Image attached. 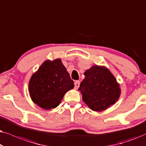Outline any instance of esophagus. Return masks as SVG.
Returning a JSON list of instances; mask_svg holds the SVG:
<instances>
[{"instance_id": "obj_1", "label": "esophagus", "mask_w": 146, "mask_h": 146, "mask_svg": "<svg viewBox=\"0 0 146 146\" xmlns=\"http://www.w3.org/2000/svg\"><path fill=\"white\" fill-rule=\"evenodd\" d=\"M74 85H75V88L77 89L79 87V85H80V81H75V83H74Z\"/></svg>"}]
</instances>
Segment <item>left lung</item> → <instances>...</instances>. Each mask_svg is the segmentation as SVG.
Masks as SVG:
<instances>
[{
  "instance_id": "1",
  "label": "left lung",
  "mask_w": 146,
  "mask_h": 146,
  "mask_svg": "<svg viewBox=\"0 0 146 146\" xmlns=\"http://www.w3.org/2000/svg\"><path fill=\"white\" fill-rule=\"evenodd\" d=\"M79 90L83 102L91 110L101 111L114 104L119 98V85L111 72L104 67L93 66L85 72Z\"/></svg>"
}]
</instances>
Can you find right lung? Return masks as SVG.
Wrapping results in <instances>:
<instances>
[{"mask_svg":"<svg viewBox=\"0 0 146 146\" xmlns=\"http://www.w3.org/2000/svg\"><path fill=\"white\" fill-rule=\"evenodd\" d=\"M74 83L59 59L46 61L29 81V91L33 102L44 110L59 106L66 92Z\"/></svg>","mask_w":146,"mask_h":146,"instance_id":"obj_1","label":"right lung"}]
</instances>
